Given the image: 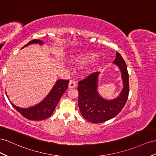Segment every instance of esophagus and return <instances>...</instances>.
<instances>
[{
  "mask_svg": "<svg viewBox=\"0 0 156 156\" xmlns=\"http://www.w3.org/2000/svg\"><path fill=\"white\" fill-rule=\"evenodd\" d=\"M76 86V82L74 80H70L69 83V88H73V87H75Z\"/></svg>",
  "mask_w": 156,
  "mask_h": 156,
  "instance_id": "esophagus-1",
  "label": "esophagus"
}]
</instances>
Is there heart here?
Returning <instances> with one entry per match:
<instances>
[{"mask_svg": "<svg viewBox=\"0 0 156 156\" xmlns=\"http://www.w3.org/2000/svg\"><path fill=\"white\" fill-rule=\"evenodd\" d=\"M97 57V55L94 53H81L78 55H74L71 57V61L76 64H86L88 63ZM97 63L95 62L94 66H96Z\"/></svg>", "mask_w": 156, "mask_h": 156, "instance_id": "b5f03b06", "label": "heart"}]
</instances>
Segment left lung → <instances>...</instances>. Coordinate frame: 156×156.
Returning <instances> with one entry per match:
<instances>
[{
	"instance_id": "1",
	"label": "left lung",
	"mask_w": 156,
	"mask_h": 156,
	"mask_svg": "<svg viewBox=\"0 0 156 156\" xmlns=\"http://www.w3.org/2000/svg\"><path fill=\"white\" fill-rule=\"evenodd\" d=\"M113 63L121 72L123 88L119 96L107 100L98 91V76L100 73H94L78 82V107L83 117L93 123H101L113 119L125 105L129 93V73L125 61L118 52Z\"/></svg>"
}]
</instances>
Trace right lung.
Segmentation results:
<instances>
[{"label": "right lung", "mask_w": 156, "mask_h": 156, "mask_svg": "<svg viewBox=\"0 0 156 156\" xmlns=\"http://www.w3.org/2000/svg\"><path fill=\"white\" fill-rule=\"evenodd\" d=\"M33 43H39V45H42L43 42L39 39H34L27 43L22 48ZM69 82V80H58L56 82L50 93L41 102L34 107H30V108H20V107L14 105L10 100L9 101L12 105L14 107V108L16 109V111L22 114V116L25 118L31 120V121L44 120L49 118L53 114L60 99L66 90ZM6 96L8 98L7 94Z\"/></svg>", "instance_id": "obj_1"}]
</instances>
